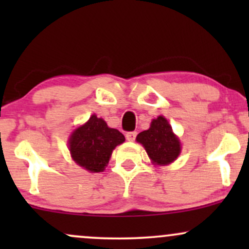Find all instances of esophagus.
I'll list each match as a JSON object with an SVG mask.
<instances>
[{
  "label": "esophagus",
  "mask_w": 249,
  "mask_h": 249,
  "mask_svg": "<svg viewBox=\"0 0 249 249\" xmlns=\"http://www.w3.org/2000/svg\"><path fill=\"white\" fill-rule=\"evenodd\" d=\"M137 137V132L136 131H131V132L126 133V139L128 142H133Z\"/></svg>",
  "instance_id": "obj_1"
}]
</instances>
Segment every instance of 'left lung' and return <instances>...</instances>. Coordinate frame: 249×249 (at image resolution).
<instances>
[{
	"label": "left lung",
	"instance_id": "left-lung-1",
	"mask_svg": "<svg viewBox=\"0 0 249 249\" xmlns=\"http://www.w3.org/2000/svg\"><path fill=\"white\" fill-rule=\"evenodd\" d=\"M137 142L142 144L154 164H170L180 153L179 139L174 136L172 127L162 116L153 119L150 128L137 136Z\"/></svg>",
	"mask_w": 249,
	"mask_h": 249
}]
</instances>
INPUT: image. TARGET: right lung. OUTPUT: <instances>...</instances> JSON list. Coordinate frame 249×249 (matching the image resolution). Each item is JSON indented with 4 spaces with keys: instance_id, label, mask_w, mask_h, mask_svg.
<instances>
[{
    "instance_id": "obj_1",
    "label": "right lung",
    "mask_w": 249,
    "mask_h": 249,
    "mask_svg": "<svg viewBox=\"0 0 249 249\" xmlns=\"http://www.w3.org/2000/svg\"><path fill=\"white\" fill-rule=\"evenodd\" d=\"M125 137L116 128H110L97 116H91L87 124L76 128L71 136V156L79 166L90 172H102L110 160L112 150Z\"/></svg>"
}]
</instances>
